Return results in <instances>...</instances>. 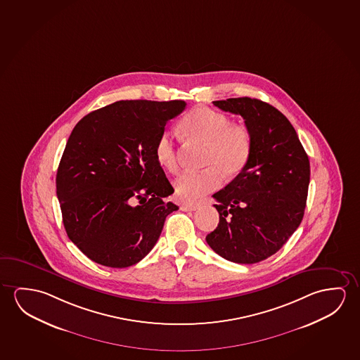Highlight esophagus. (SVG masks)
Listing matches in <instances>:
<instances>
[{
  "mask_svg": "<svg viewBox=\"0 0 360 360\" xmlns=\"http://www.w3.org/2000/svg\"><path fill=\"white\" fill-rule=\"evenodd\" d=\"M200 207L198 203H183L181 205V210H186V212H189V210H195L197 208Z\"/></svg>",
  "mask_w": 360,
  "mask_h": 360,
  "instance_id": "34e87169",
  "label": "esophagus"
}]
</instances>
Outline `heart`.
Masks as SVG:
<instances>
[{
	"instance_id": "heart-1",
	"label": "heart",
	"mask_w": 360,
	"mask_h": 360,
	"mask_svg": "<svg viewBox=\"0 0 360 360\" xmlns=\"http://www.w3.org/2000/svg\"><path fill=\"white\" fill-rule=\"evenodd\" d=\"M179 128L189 141L205 144L203 166L207 167L178 178L174 188L181 200H198L219 188L224 178L238 177L248 166L253 153L252 132L242 124H231L224 113L200 107L183 117ZM155 152L160 166L173 173L178 171L177 150L169 133L160 134Z\"/></svg>"
}]
</instances>
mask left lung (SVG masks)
<instances>
[{"instance_id":"8db88e82","label":"left lung","mask_w":360,"mask_h":360,"mask_svg":"<svg viewBox=\"0 0 360 360\" xmlns=\"http://www.w3.org/2000/svg\"><path fill=\"white\" fill-rule=\"evenodd\" d=\"M213 105L243 117L253 153L238 177L213 194L219 223L205 240L224 259L253 264L277 253L303 219L309 160L290 122L269 103L239 97Z\"/></svg>"}]
</instances>
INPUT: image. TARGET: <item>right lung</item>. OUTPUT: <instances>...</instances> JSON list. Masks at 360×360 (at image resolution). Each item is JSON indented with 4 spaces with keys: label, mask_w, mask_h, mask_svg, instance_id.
Here are the masks:
<instances>
[{
    "label": "right lung",
    "mask_w": 360,
    "mask_h": 360,
    "mask_svg": "<svg viewBox=\"0 0 360 360\" xmlns=\"http://www.w3.org/2000/svg\"><path fill=\"white\" fill-rule=\"evenodd\" d=\"M184 101H117L73 128L56 177L68 238L98 264L126 268L155 247L177 205L155 142Z\"/></svg>",
    "instance_id": "1"
}]
</instances>
